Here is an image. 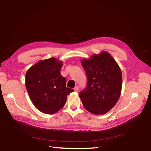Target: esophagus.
Segmentation results:
<instances>
[{
  "label": "esophagus",
  "instance_id": "esophagus-1",
  "mask_svg": "<svg viewBox=\"0 0 151 151\" xmlns=\"http://www.w3.org/2000/svg\"><path fill=\"white\" fill-rule=\"evenodd\" d=\"M74 90H75V91H78V90H79L78 86H76V87L74 88Z\"/></svg>",
  "mask_w": 151,
  "mask_h": 151
}]
</instances>
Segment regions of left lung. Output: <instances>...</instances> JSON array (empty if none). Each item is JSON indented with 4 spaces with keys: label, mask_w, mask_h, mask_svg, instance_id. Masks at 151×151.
Listing matches in <instances>:
<instances>
[{
    "label": "left lung",
    "mask_w": 151,
    "mask_h": 151,
    "mask_svg": "<svg viewBox=\"0 0 151 151\" xmlns=\"http://www.w3.org/2000/svg\"><path fill=\"white\" fill-rule=\"evenodd\" d=\"M88 78L87 86L79 94L84 107L93 114L107 113L121 95L122 74L119 66L107 52L93 54L81 61Z\"/></svg>",
    "instance_id": "8db88e82"
}]
</instances>
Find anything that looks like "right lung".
<instances>
[{
  "instance_id": "add662e5",
  "label": "right lung",
  "mask_w": 151,
  "mask_h": 151,
  "mask_svg": "<svg viewBox=\"0 0 151 151\" xmlns=\"http://www.w3.org/2000/svg\"><path fill=\"white\" fill-rule=\"evenodd\" d=\"M63 65L54 58L41 60L27 70L25 86L33 104L40 111L53 114L65 105L73 89L66 87V79L61 75Z\"/></svg>"
}]
</instances>
